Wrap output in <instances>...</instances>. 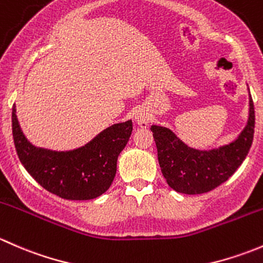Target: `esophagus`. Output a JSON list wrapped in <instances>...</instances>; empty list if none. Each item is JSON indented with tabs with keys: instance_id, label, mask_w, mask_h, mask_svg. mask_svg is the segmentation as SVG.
Masks as SVG:
<instances>
[{
	"instance_id": "esophagus-1",
	"label": "esophagus",
	"mask_w": 263,
	"mask_h": 263,
	"mask_svg": "<svg viewBox=\"0 0 263 263\" xmlns=\"http://www.w3.org/2000/svg\"><path fill=\"white\" fill-rule=\"evenodd\" d=\"M135 121H136V123L139 124L140 127H147L148 123H150V116L147 115L146 112H144V110H139V112L135 115Z\"/></svg>"
}]
</instances>
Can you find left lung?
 Here are the masks:
<instances>
[{"label": "left lung", "instance_id": "left-lung-1", "mask_svg": "<svg viewBox=\"0 0 263 263\" xmlns=\"http://www.w3.org/2000/svg\"><path fill=\"white\" fill-rule=\"evenodd\" d=\"M248 95L247 124L234 141L222 146L200 150L188 146L168 127H150L161 173L169 187L179 193L198 195L214 190L234 174L253 141L254 107L251 94Z\"/></svg>", "mask_w": 263, "mask_h": 263}]
</instances>
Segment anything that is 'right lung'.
<instances>
[{
  "instance_id": "right-lung-1",
  "label": "right lung",
  "mask_w": 263,
  "mask_h": 263,
  "mask_svg": "<svg viewBox=\"0 0 263 263\" xmlns=\"http://www.w3.org/2000/svg\"><path fill=\"white\" fill-rule=\"evenodd\" d=\"M132 129L128 119L107 127L84 146L54 151L35 146L26 139L16 107L12 108V136L21 164L42 187L65 200H92L108 191Z\"/></svg>"
}]
</instances>
